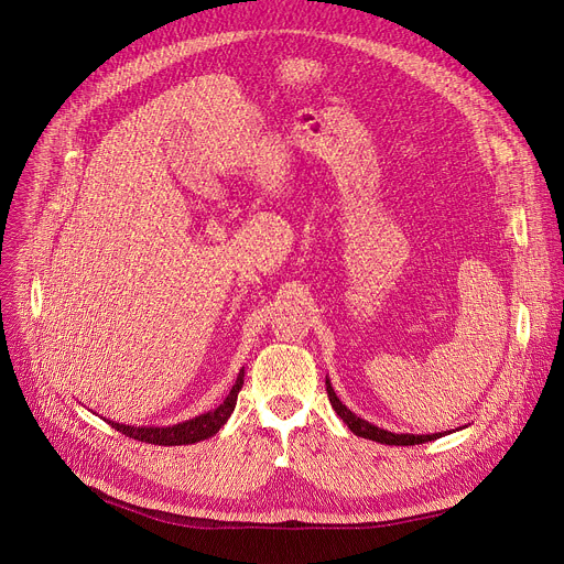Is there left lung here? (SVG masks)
Listing matches in <instances>:
<instances>
[{"instance_id":"8db88e82","label":"left lung","mask_w":564,"mask_h":564,"mask_svg":"<svg viewBox=\"0 0 564 564\" xmlns=\"http://www.w3.org/2000/svg\"><path fill=\"white\" fill-rule=\"evenodd\" d=\"M326 390H328V399H330L335 413L360 438H369V441H377V443H383V445H420V443H429V441H436V438L443 436V434H426V436L424 434L422 436H417V434H392V432H388V429H381V426L371 424V422H367V420L358 417L356 413L348 411L339 401V397L335 394V390H333L328 379H326Z\"/></svg>"}]
</instances>
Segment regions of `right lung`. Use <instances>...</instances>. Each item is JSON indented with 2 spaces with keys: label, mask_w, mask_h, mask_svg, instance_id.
Here are the masks:
<instances>
[{
  "label": "right lung",
  "mask_w": 564,
  "mask_h": 564,
  "mask_svg": "<svg viewBox=\"0 0 564 564\" xmlns=\"http://www.w3.org/2000/svg\"><path fill=\"white\" fill-rule=\"evenodd\" d=\"M243 377H246V369L238 371L236 383L229 390L227 399L218 409H213L208 413H202L193 420H185L181 424H172V426H128V424H119L112 422L110 424L117 429V432L142 441V443H151V445H191V443H199L204 438H210L213 434L220 432V426L229 420V415L236 409V399L240 388H243Z\"/></svg>",
  "instance_id": "1"
}]
</instances>
